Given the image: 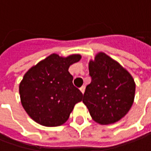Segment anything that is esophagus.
<instances>
[{
    "label": "esophagus",
    "instance_id": "1",
    "mask_svg": "<svg viewBox=\"0 0 151 151\" xmlns=\"http://www.w3.org/2000/svg\"><path fill=\"white\" fill-rule=\"evenodd\" d=\"M80 91H81V92H82V94H84V92H85V86H81V87H80Z\"/></svg>",
    "mask_w": 151,
    "mask_h": 151
}]
</instances>
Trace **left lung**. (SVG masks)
I'll use <instances>...</instances> for the list:
<instances>
[{"instance_id":"1","label":"left lung","mask_w":151,"mask_h":151,"mask_svg":"<svg viewBox=\"0 0 151 151\" xmlns=\"http://www.w3.org/2000/svg\"><path fill=\"white\" fill-rule=\"evenodd\" d=\"M89 75L91 82L86 87L82 102L92 119L101 124L120 120L133 104L135 83L132 76L104 52L90 61Z\"/></svg>"}]
</instances>
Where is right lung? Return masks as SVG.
<instances>
[{
  "label": "right lung",
  "mask_w": 151,
  "mask_h": 151,
  "mask_svg": "<svg viewBox=\"0 0 151 151\" xmlns=\"http://www.w3.org/2000/svg\"><path fill=\"white\" fill-rule=\"evenodd\" d=\"M80 59V55L65 58L52 54L26 73L19 94L22 107L32 120L54 127L69 119L74 105L83 97L69 72V65Z\"/></svg>",
  "instance_id": "add662e5"
}]
</instances>
